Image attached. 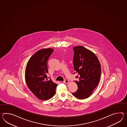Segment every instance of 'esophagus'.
Listing matches in <instances>:
<instances>
[{
	"instance_id": "1",
	"label": "esophagus",
	"mask_w": 127,
	"mask_h": 127,
	"mask_svg": "<svg viewBox=\"0 0 127 127\" xmlns=\"http://www.w3.org/2000/svg\"><path fill=\"white\" fill-rule=\"evenodd\" d=\"M63 82L64 83H65V84H68L69 82V81L68 80H65L64 81H63Z\"/></svg>"
}]
</instances>
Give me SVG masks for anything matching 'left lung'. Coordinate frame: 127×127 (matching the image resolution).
Here are the masks:
<instances>
[{"instance_id": "1", "label": "left lung", "mask_w": 127, "mask_h": 127, "mask_svg": "<svg viewBox=\"0 0 127 127\" xmlns=\"http://www.w3.org/2000/svg\"><path fill=\"white\" fill-rule=\"evenodd\" d=\"M74 70L78 74L75 81L78 89L72 95L77 98H87L98 84L101 75V64L93 52L82 46L74 47ZM76 73L74 72V74Z\"/></svg>"}]
</instances>
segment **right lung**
I'll return each mask as SVG.
<instances>
[{"label":"right lung","mask_w":127,"mask_h":127,"mask_svg":"<svg viewBox=\"0 0 127 127\" xmlns=\"http://www.w3.org/2000/svg\"><path fill=\"white\" fill-rule=\"evenodd\" d=\"M54 51L52 48L37 51L29 60L25 77L27 86L37 98L46 100L56 94L57 85L47 77V61Z\"/></svg>","instance_id":"add662e5"}]
</instances>
